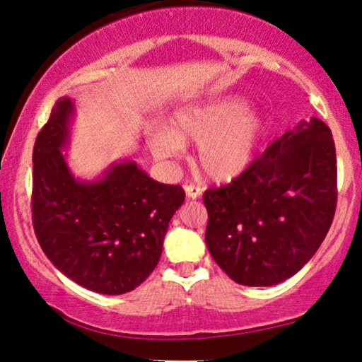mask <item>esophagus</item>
<instances>
[{
	"mask_svg": "<svg viewBox=\"0 0 362 362\" xmlns=\"http://www.w3.org/2000/svg\"><path fill=\"white\" fill-rule=\"evenodd\" d=\"M184 190H185L187 197H189V199H197V197H201V195H202L201 187H197L194 184H185Z\"/></svg>",
	"mask_w": 362,
	"mask_h": 362,
	"instance_id": "34e87169",
	"label": "esophagus"
}]
</instances>
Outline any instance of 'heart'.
I'll use <instances>...</instances> for the list:
<instances>
[{"mask_svg": "<svg viewBox=\"0 0 362 362\" xmlns=\"http://www.w3.org/2000/svg\"><path fill=\"white\" fill-rule=\"evenodd\" d=\"M265 132L264 117L240 97H223L187 107L173 115L168 129L153 138L161 160L177 158L184 144L195 143V161L213 180H233L255 160Z\"/></svg>", "mask_w": 362, "mask_h": 362, "instance_id": "heart-1", "label": "heart"}]
</instances>
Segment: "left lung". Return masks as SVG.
<instances>
[{
	"instance_id": "8db88e82",
	"label": "left lung",
	"mask_w": 362,
	"mask_h": 362,
	"mask_svg": "<svg viewBox=\"0 0 362 362\" xmlns=\"http://www.w3.org/2000/svg\"><path fill=\"white\" fill-rule=\"evenodd\" d=\"M206 245L243 286L293 277L330 230L337 206V160L330 127L303 120L262 153L247 172L207 189Z\"/></svg>"
}]
</instances>
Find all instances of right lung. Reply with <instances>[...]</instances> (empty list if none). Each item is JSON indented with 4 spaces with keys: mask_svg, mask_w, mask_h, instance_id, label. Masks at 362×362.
<instances>
[{
    "mask_svg": "<svg viewBox=\"0 0 362 362\" xmlns=\"http://www.w3.org/2000/svg\"><path fill=\"white\" fill-rule=\"evenodd\" d=\"M73 114L71 98H59L35 139V236L47 259L76 284L100 294L129 293L155 271L185 192L153 180L136 161L112 163L98 180L74 177L62 155Z\"/></svg>",
    "mask_w": 362,
    "mask_h": 362,
    "instance_id": "right-lung-1",
    "label": "right lung"
}]
</instances>
